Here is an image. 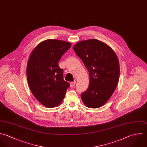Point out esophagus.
I'll return each instance as SVG.
<instances>
[{
  "label": "esophagus",
  "instance_id": "obj_1",
  "mask_svg": "<svg viewBox=\"0 0 147 147\" xmlns=\"http://www.w3.org/2000/svg\"><path fill=\"white\" fill-rule=\"evenodd\" d=\"M76 81H74V82H70V87H71V88L74 87V86L76 85Z\"/></svg>",
  "mask_w": 147,
  "mask_h": 147
}]
</instances>
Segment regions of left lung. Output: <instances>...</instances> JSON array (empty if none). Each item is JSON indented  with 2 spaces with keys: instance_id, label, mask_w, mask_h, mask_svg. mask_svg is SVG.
I'll list each match as a JSON object with an SVG mask.
<instances>
[{
  "instance_id": "1",
  "label": "left lung",
  "mask_w": 147,
  "mask_h": 147,
  "mask_svg": "<svg viewBox=\"0 0 147 147\" xmlns=\"http://www.w3.org/2000/svg\"><path fill=\"white\" fill-rule=\"evenodd\" d=\"M73 49L89 72V86L81 94L82 100L88 107H99L117 88L120 74L117 56L109 46L95 39L78 42Z\"/></svg>"
}]
</instances>
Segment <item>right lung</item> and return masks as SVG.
Returning a JSON list of instances; mask_svg holds the SVG:
<instances>
[{"mask_svg": "<svg viewBox=\"0 0 147 147\" xmlns=\"http://www.w3.org/2000/svg\"><path fill=\"white\" fill-rule=\"evenodd\" d=\"M71 46L64 41L49 39L40 42L30 54L27 67L28 85L36 99L47 107L59 106L70 86L63 80L59 62Z\"/></svg>", "mask_w": 147, "mask_h": 147, "instance_id": "add662e5", "label": "right lung"}]
</instances>
